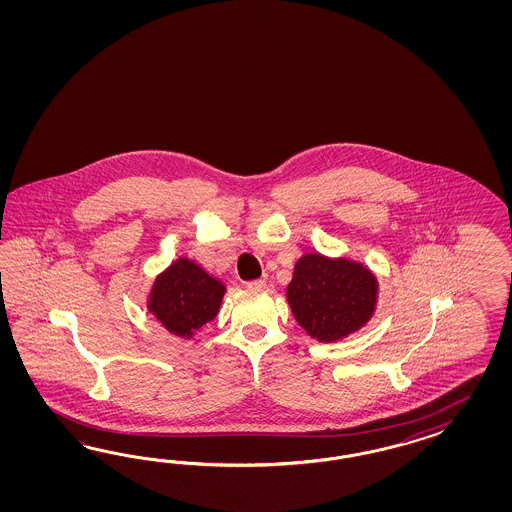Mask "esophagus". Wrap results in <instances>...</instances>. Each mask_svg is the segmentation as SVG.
<instances>
[{"label":"esophagus","instance_id":"obj_1","mask_svg":"<svg viewBox=\"0 0 512 512\" xmlns=\"http://www.w3.org/2000/svg\"><path fill=\"white\" fill-rule=\"evenodd\" d=\"M246 287L251 291H264L266 289V281L264 279H255V281H248Z\"/></svg>","mask_w":512,"mask_h":512}]
</instances>
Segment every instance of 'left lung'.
I'll return each mask as SVG.
<instances>
[{"label":"left lung","instance_id":"1","mask_svg":"<svg viewBox=\"0 0 512 512\" xmlns=\"http://www.w3.org/2000/svg\"><path fill=\"white\" fill-rule=\"evenodd\" d=\"M285 296L296 323L308 336L330 343L355 334L372 321L379 281L358 261L311 251L296 261Z\"/></svg>","mask_w":512,"mask_h":512}]
</instances>
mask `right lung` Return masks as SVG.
<instances>
[{
	"label": "right lung",
	"instance_id": "right-lung-1",
	"mask_svg": "<svg viewBox=\"0 0 512 512\" xmlns=\"http://www.w3.org/2000/svg\"><path fill=\"white\" fill-rule=\"evenodd\" d=\"M227 287L201 264L178 257L157 274L146 298V308L174 336L191 340L221 308Z\"/></svg>",
	"mask_w": 512,
	"mask_h": 512
}]
</instances>
